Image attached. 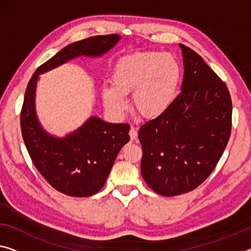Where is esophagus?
<instances>
[{"label": "esophagus", "instance_id": "obj_1", "mask_svg": "<svg viewBox=\"0 0 251 251\" xmlns=\"http://www.w3.org/2000/svg\"><path fill=\"white\" fill-rule=\"evenodd\" d=\"M129 134H130L131 140H137V138H138V131H137L136 128H134V126H131V129H130V131H129Z\"/></svg>", "mask_w": 251, "mask_h": 251}]
</instances>
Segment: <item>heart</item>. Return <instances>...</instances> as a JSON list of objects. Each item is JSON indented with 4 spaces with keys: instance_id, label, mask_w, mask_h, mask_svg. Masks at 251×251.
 Instances as JSON below:
<instances>
[{
    "instance_id": "heart-1",
    "label": "heart",
    "mask_w": 251,
    "mask_h": 251,
    "mask_svg": "<svg viewBox=\"0 0 251 251\" xmlns=\"http://www.w3.org/2000/svg\"><path fill=\"white\" fill-rule=\"evenodd\" d=\"M182 68L172 53L146 51L122 57L112 73V86L102 90L103 105L114 118H122L129 109L126 95L142 117L155 119L173 106L178 94Z\"/></svg>"
}]
</instances>
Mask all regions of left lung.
I'll use <instances>...</instances> for the list:
<instances>
[{"mask_svg":"<svg viewBox=\"0 0 251 251\" xmlns=\"http://www.w3.org/2000/svg\"><path fill=\"white\" fill-rule=\"evenodd\" d=\"M182 92L165 114L139 129L141 175L157 194L195 190L213 171L228 145L232 102L226 84L194 50L179 44Z\"/></svg>","mask_w":251,"mask_h":251,"instance_id":"obj_1","label":"left lung"}]
</instances>
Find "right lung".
<instances>
[{"label": "right lung", "instance_id": "1", "mask_svg": "<svg viewBox=\"0 0 251 251\" xmlns=\"http://www.w3.org/2000/svg\"><path fill=\"white\" fill-rule=\"evenodd\" d=\"M120 39V34H107L73 42L41 65L26 86L21 111L25 147L40 174L55 190L66 195L85 198L101 190L119 151L130 140V126L109 123L93 115L66 136H53L38 119L37 84L41 74L73 59L102 57Z\"/></svg>", "mask_w": 251, "mask_h": 251}]
</instances>
